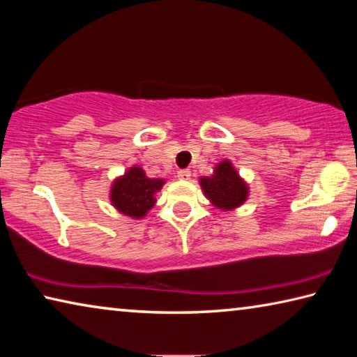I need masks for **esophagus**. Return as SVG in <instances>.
<instances>
[{"label": "esophagus", "instance_id": "1", "mask_svg": "<svg viewBox=\"0 0 357 357\" xmlns=\"http://www.w3.org/2000/svg\"><path fill=\"white\" fill-rule=\"evenodd\" d=\"M178 178L183 179V181H187L190 178V172L189 170H179L178 172Z\"/></svg>", "mask_w": 357, "mask_h": 357}]
</instances>
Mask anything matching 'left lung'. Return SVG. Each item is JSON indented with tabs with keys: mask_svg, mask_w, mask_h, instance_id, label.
Masks as SVG:
<instances>
[{
	"mask_svg": "<svg viewBox=\"0 0 357 357\" xmlns=\"http://www.w3.org/2000/svg\"><path fill=\"white\" fill-rule=\"evenodd\" d=\"M200 184L211 203L219 209H234L241 206L247 198V185L234 170L231 162L223 160L215 167L213 176L202 178Z\"/></svg>",
	"mask_w": 357,
	"mask_h": 357,
	"instance_id": "obj_1",
	"label": "left lung"
}]
</instances>
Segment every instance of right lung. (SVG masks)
<instances>
[{
    "instance_id": "add662e5",
    "label": "right lung",
    "mask_w": 357,
    "mask_h": 357,
    "mask_svg": "<svg viewBox=\"0 0 357 357\" xmlns=\"http://www.w3.org/2000/svg\"><path fill=\"white\" fill-rule=\"evenodd\" d=\"M164 185V179H149L140 167H132L123 178L113 183L110 200L119 213L140 219L154 206V193Z\"/></svg>"
}]
</instances>
